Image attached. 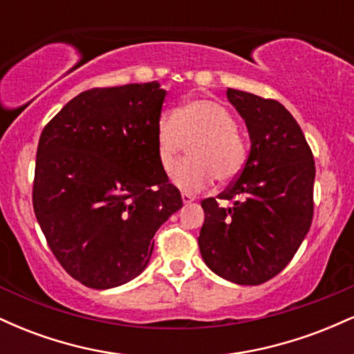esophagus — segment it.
Here are the masks:
<instances>
[{
    "instance_id": "1",
    "label": "esophagus",
    "mask_w": 354,
    "mask_h": 354,
    "mask_svg": "<svg viewBox=\"0 0 354 354\" xmlns=\"http://www.w3.org/2000/svg\"><path fill=\"white\" fill-rule=\"evenodd\" d=\"M181 200H183V203H185V205H188V203L194 201V196H191L189 193H181Z\"/></svg>"
}]
</instances>
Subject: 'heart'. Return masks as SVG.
Instances as JSON below:
<instances>
[{
    "instance_id": "obj_1",
    "label": "heart",
    "mask_w": 354,
    "mask_h": 354,
    "mask_svg": "<svg viewBox=\"0 0 354 354\" xmlns=\"http://www.w3.org/2000/svg\"><path fill=\"white\" fill-rule=\"evenodd\" d=\"M189 145V160L174 168L171 181L185 193H198L211 185L233 181L245 168L248 145L238 133L228 108L216 100L186 101L176 113H163L156 124L158 161L169 171Z\"/></svg>"
}]
</instances>
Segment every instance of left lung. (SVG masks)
<instances>
[{"mask_svg":"<svg viewBox=\"0 0 354 354\" xmlns=\"http://www.w3.org/2000/svg\"><path fill=\"white\" fill-rule=\"evenodd\" d=\"M226 96L245 120L251 148L236 181L219 194L233 205L201 201L198 245L213 273L254 286L283 271L310 231L315 161L281 103L231 88Z\"/></svg>","mask_w":354,"mask_h":354,"instance_id":"obj_1","label":"left lung"}]
</instances>
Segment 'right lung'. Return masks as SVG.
Segmentation results:
<instances>
[{"label":"right lung","instance_id":"1","mask_svg":"<svg viewBox=\"0 0 354 354\" xmlns=\"http://www.w3.org/2000/svg\"><path fill=\"white\" fill-rule=\"evenodd\" d=\"M158 81L80 93L44 126L33 208L66 273L95 290L121 286L148 266L153 236L183 206L158 161Z\"/></svg>","mask_w":354,"mask_h":354}]
</instances>
